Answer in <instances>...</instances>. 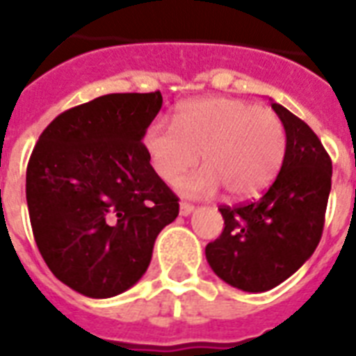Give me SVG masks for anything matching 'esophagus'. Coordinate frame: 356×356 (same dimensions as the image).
I'll return each instance as SVG.
<instances>
[{"label": "esophagus", "instance_id": "esophagus-1", "mask_svg": "<svg viewBox=\"0 0 356 356\" xmlns=\"http://www.w3.org/2000/svg\"><path fill=\"white\" fill-rule=\"evenodd\" d=\"M194 212V205H190V203H181L179 205V214L181 216H190Z\"/></svg>", "mask_w": 356, "mask_h": 356}]
</instances>
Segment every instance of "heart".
Wrapping results in <instances>:
<instances>
[{
  "mask_svg": "<svg viewBox=\"0 0 356 356\" xmlns=\"http://www.w3.org/2000/svg\"><path fill=\"white\" fill-rule=\"evenodd\" d=\"M153 172L172 183L200 162L205 168L177 181L184 195H212L225 188L245 201L270 188L286 159L282 120L270 108L236 97H200L179 105L175 125L153 120L142 136Z\"/></svg>",
  "mask_w": 356,
  "mask_h": 356,
  "instance_id": "b5f03b06",
  "label": "heart"
}]
</instances>
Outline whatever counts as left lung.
<instances>
[{"label": "left lung", "mask_w": 356, "mask_h": 356, "mask_svg": "<svg viewBox=\"0 0 356 356\" xmlns=\"http://www.w3.org/2000/svg\"><path fill=\"white\" fill-rule=\"evenodd\" d=\"M271 108L288 136L286 159L260 200L220 207L223 233L205 248L222 281L243 292H266L286 281L320 243L332 164L312 129L279 103Z\"/></svg>", "instance_id": "obj_1"}]
</instances>
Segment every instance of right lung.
I'll use <instances>...</instances> for the list:
<instances>
[{
    "label": "right lung",
    "mask_w": 356,
    "mask_h": 356,
    "mask_svg": "<svg viewBox=\"0 0 356 356\" xmlns=\"http://www.w3.org/2000/svg\"><path fill=\"white\" fill-rule=\"evenodd\" d=\"M161 107V92L96 97L58 114L33 149L25 195L36 245L53 275L86 298L136 284L179 214L142 144Z\"/></svg>",
    "instance_id": "right-lung-1"
}]
</instances>
